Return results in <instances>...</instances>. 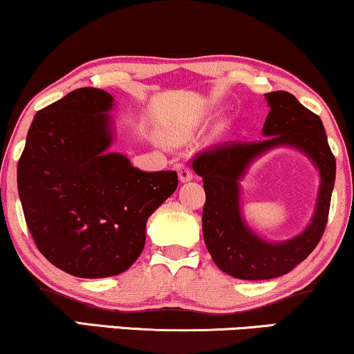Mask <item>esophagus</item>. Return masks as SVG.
<instances>
[{"mask_svg":"<svg viewBox=\"0 0 354 354\" xmlns=\"http://www.w3.org/2000/svg\"><path fill=\"white\" fill-rule=\"evenodd\" d=\"M174 168H176L178 176H180V181L186 183V181L192 180V171L189 167H186V165H183V163H176L174 165Z\"/></svg>","mask_w":354,"mask_h":354,"instance_id":"1","label":"esophagus"}]
</instances>
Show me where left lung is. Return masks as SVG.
Returning <instances> with one entry per match:
<instances>
[{
  "mask_svg": "<svg viewBox=\"0 0 354 354\" xmlns=\"http://www.w3.org/2000/svg\"><path fill=\"white\" fill-rule=\"evenodd\" d=\"M271 111L263 125L265 140L227 142L201 151L192 169L203 176L205 204L203 235L214 263L239 279L261 281L283 276L314 252L328 221L337 162L319 115L288 91L266 93ZM289 145L306 153L321 171L316 214L301 236L270 244L244 223L239 210V180L249 163L265 151Z\"/></svg>",
  "mask_w": 354,
  "mask_h": 354,
  "instance_id": "1",
  "label": "left lung"
}]
</instances>
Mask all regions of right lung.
<instances>
[{
	"mask_svg": "<svg viewBox=\"0 0 354 354\" xmlns=\"http://www.w3.org/2000/svg\"><path fill=\"white\" fill-rule=\"evenodd\" d=\"M113 101L102 89L80 88L40 109L17 163V191L39 252L89 279L133 265L147 221L178 187L176 171H140L107 151Z\"/></svg>",
	"mask_w": 354,
	"mask_h": 354,
	"instance_id": "obj_1",
	"label": "right lung"
}]
</instances>
